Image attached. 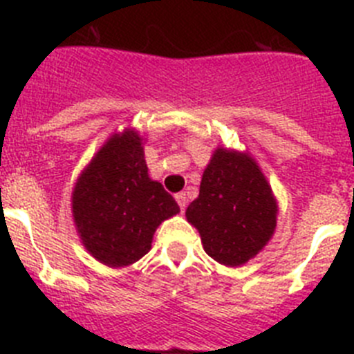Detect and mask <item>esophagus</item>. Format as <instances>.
<instances>
[{"label":"esophagus","instance_id":"34e87169","mask_svg":"<svg viewBox=\"0 0 354 354\" xmlns=\"http://www.w3.org/2000/svg\"><path fill=\"white\" fill-rule=\"evenodd\" d=\"M176 201H178V205H180V209L181 212H183L185 208H187V196H185V192H180V194H176Z\"/></svg>","mask_w":354,"mask_h":354}]
</instances>
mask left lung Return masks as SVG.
Masks as SVG:
<instances>
[{
    "label": "left lung",
    "mask_w": 354,
    "mask_h": 354,
    "mask_svg": "<svg viewBox=\"0 0 354 354\" xmlns=\"http://www.w3.org/2000/svg\"><path fill=\"white\" fill-rule=\"evenodd\" d=\"M277 212L272 187L256 160L248 153L216 148L203 173L199 197L185 215L199 231L209 257L240 266L273 236Z\"/></svg>",
    "instance_id": "left-lung-1"
}]
</instances>
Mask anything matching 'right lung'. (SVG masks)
I'll list each match as a JSON object with an SVG mask.
<instances>
[{
	"label": "right lung",
	"mask_w": 354,
	"mask_h": 354,
	"mask_svg": "<svg viewBox=\"0 0 354 354\" xmlns=\"http://www.w3.org/2000/svg\"><path fill=\"white\" fill-rule=\"evenodd\" d=\"M180 212L148 174L136 130L114 133L88 164L72 192V213L86 250L107 266H129L151 248L158 225Z\"/></svg>",
	"instance_id": "right-lung-1"
}]
</instances>
